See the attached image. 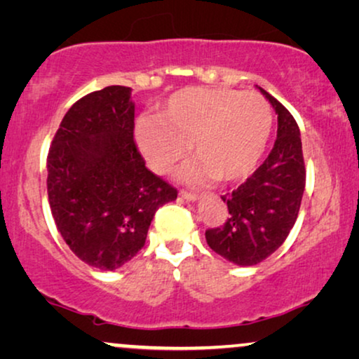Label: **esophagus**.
<instances>
[{
    "mask_svg": "<svg viewBox=\"0 0 359 359\" xmlns=\"http://www.w3.org/2000/svg\"><path fill=\"white\" fill-rule=\"evenodd\" d=\"M180 196H181V198H183V199H186V201H191V203H194V201L199 199L198 194H196V193H189V191H181Z\"/></svg>",
    "mask_w": 359,
    "mask_h": 359,
    "instance_id": "1",
    "label": "esophagus"
}]
</instances>
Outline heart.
<instances>
[{
  "label": "heart",
  "mask_w": 359,
  "mask_h": 359,
  "mask_svg": "<svg viewBox=\"0 0 359 359\" xmlns=\"http://www.w3.org/2000/svg\"><path fill=\"white\" fill-rule=\"evenodd\" d=\"M273 130V111L258 93L229 88H186L175 93L155 117H144L135 139L147 163L166 173L188 150L196 158L180 176L189 183L220 178L227 183L252 173Z\"/></svg>",
  "instance_id": "b5f03b06"
}]
</instances>
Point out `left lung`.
I'll use <instances>...</instances> for the list:
<instances>
[{
  "label": "left lung",
  "mask_w": 359,
  "mask_h": 359,
  "mask_svg": "<svg viewBox=\"0 0 359 359\" xmlns=\"http://www.w3.org/2000/svg\"><path fill=\"white\" fill-rule=\"evenodd\" d=\"M278 114V135L263 165L232 194L222 196L229 219L205 230L215 253L238 266H253L284 243L296 224L306 188L301 132L291 112L259 88Z\"/></svg>",
  "instance_id": "obj_1"
}]
</instances>
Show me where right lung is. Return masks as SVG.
I'll use <instances>...</instances> for the list:
<instances>
[{"label": "right lung", "instance_id": "obj_1", "mask_svg": "<svg viewBox=\"0 0 359 359\" xmlns=\"http://www.w3.org/2000/svg\"><path fill=\"white\" fill-rule=\"evenodd\" d=\"M127 86H106L73 104L47 156L48 204L58 232L101 271L129 263L145 245L158 208L178 196L147 170L134 142Z\"/></svg>", "mask_w": 359, "mask_h": 359}]
</instances>
